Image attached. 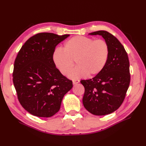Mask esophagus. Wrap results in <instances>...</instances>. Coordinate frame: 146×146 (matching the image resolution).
<instances>
[{"label": "esophagus", "mask_w": 146, "mask_h": 146, "mask_svg": "<svg viewBox=\"0 0 146 146\" xmlns=\"http://www.w3.org/2000/svg\"><path fill=\"white\" fill-rule=\"evenodd\" d=\"M79 82H80V80H78V79H74L72 80V83L74 85H75V84H77L78 83H79Z\"/></svg>", "instance_id": "34e87169"}]
</instances>
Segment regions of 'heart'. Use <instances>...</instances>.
I'll return each instance as SVG.
<instances>
[{"label": "heart", "mask_w": 146, "mask_h": 146, "mask_svg": "<svg viewBox=\"0 0 146 146\" xmlns=\"http://www.w3.org/2000/svg\"><path fill=\"white\" fill-rule=\"evenodd\" d=\"M110 55V47L104 39L76 36L66 41L63 50L57 48L53 54V60L60 72L71 78L95 76L104 69Z\"/></svg>", "instance_id": "heart-1"}]
</instances>
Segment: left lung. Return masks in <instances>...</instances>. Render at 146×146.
Segmentation results:
<instances>
[{"label": "left lung", "instance_id": "obj_1", "mask_svg": "<svg viewBox=\"0 0 146 146\" xmlns=\"http://www.w3.org/2000/svg\"><path fill=\"white\" fill-rule=\"evenodd\" d=\"M89 35H101L110 47L104 69L92 79L80 81L85 87L84 107L92 114L103 116L115 111L123 102L130 82V63L124 47L112 34L99 30Z\"/></svg>", "mask_w": 146, "mask_h": 146}]
</instances>
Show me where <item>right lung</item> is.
<instances>
[{
  "instance_id": "right-lung-1",
  "label": "right lung",
  "mask_w": 146,
  "mask_h": 146,
  "mask_svg": "<svg viewBox=\"0 0 146 146\" xmlns=\"http://www.w3.org/2000/svg\"><path fill=\"white\" fill-rule=\"evenodd\" d=\"M69 35L39 33L22 46L15 61L13 81L23 107L32 115L49 117L58 112L72 82L56 68L53 54Z\"/></svg>"
}]
</instances>
